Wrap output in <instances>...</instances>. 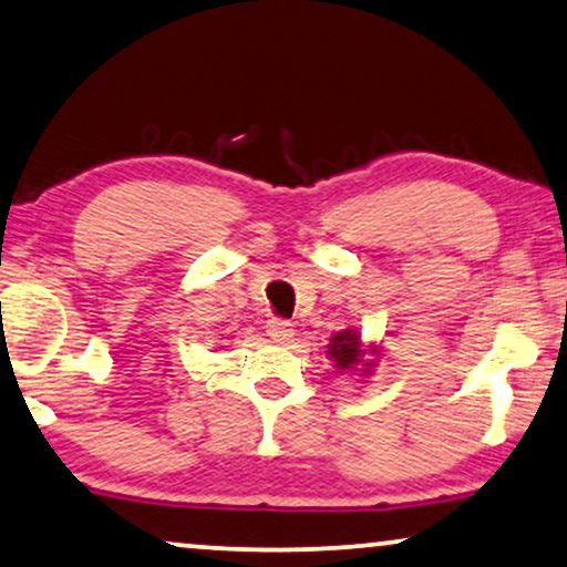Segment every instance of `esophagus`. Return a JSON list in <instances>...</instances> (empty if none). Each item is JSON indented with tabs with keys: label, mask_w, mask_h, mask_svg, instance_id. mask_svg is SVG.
Returning <instances> with one entry per match:
<instances>
[{
	"label": "esophagus",
	"mask_w": 567,
	"mask_h": 567,
	"mask_svg": "<svg viewBox=\"0 0 567 567\" xmlns=\"http://www.w3.org/2000/svg\"><path fill=\"white\" fill-rule=\"evenodd\" d=\"M292 331H295L292 323L282 321V318H272V321L267 323V333L275 344H287V341L292 339Z\"/></svg>",
	"instance_id": "obj_1"
}]
</instances>
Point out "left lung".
<instances>
[{"instance_id": "1", "label": "left lung", "mask_w": 567, "mask_h": 567, "mask_svg": "<svg viewBox=\"0 0 567 567\" xmlns=\"http://www.w3.org/2000/svg\"><path fill=\"white\" fill-rule=\"evenodd\" d=\"M378 352H380L378 347H364L360 331L354 329L333 333L329 344V360L333 362V367H337L339 372H352V374L357 370L362 374H370L374 367L372 357H378ZM364 353L368 354L367 358L363 357Z\"/></svg>"}]
</instances>
